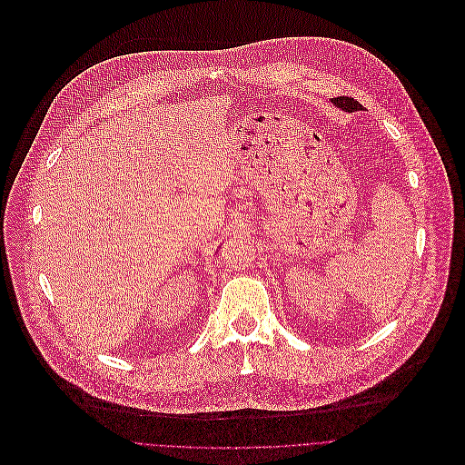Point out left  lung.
I'll return each instance as SVG.
<instances>
[{
	"label": "left lung",
	"mask_w": 465,
	"mask_h": 465,
	"mask_svg": "<svg viewBox=\"0 0 465 465\" xmlns=\"http://www.w3.org/2000/svg\"><path fill=\"white\" fill-rule=\"evenodd\" d=\"M330 101L333 103L335 108H339V110H342V112H348V114H353V112L362 110V106H361L357 101L350 99V97H337V99H330Z\"/></svg>",
	"instance_id": "obj_1"
}]
</instances>
